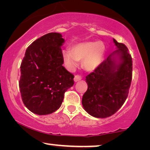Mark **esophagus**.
I'll list each match as a JSON object with an SVG mask.
<instances>
[{"label":"esophagus","instance_id":"obj_1","mask_svg":"<svg viewBox=\"0 0 150 150\" xmlns=\"http://www.w3.org/2000/svg\"><path fill=\"white\" fill-rule=\"evenodd\" d=\"M81 79H82V77L80 75H76L74 76V80L75 82L81 81Z\"/></svg>","mask_w":150,"mask_h":150}]
</instances>
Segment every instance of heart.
Instances as JSON below:
<instances>
[{
  "instance_id": "heart-1",
  "label": "heart",
  "mask_w": 150,
  "mask_h": 150,
  "mask_svg": "<svg viewBox=\"0 0 150 150\" xmlns=\"http://www.w3.org/2000/svg\"><path fill=\"white\" fill-rule=\"evenodd\" d=\"M105 46L102 42H87L77 44L73 50H65L63 52L65 62L69 68H74L83 60V66L88 71L97 68L103 59Z\"/></svg>"
}]
</instances>
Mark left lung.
<instances>
[{
  "label": "left lung",
  "mask_w": 150,
  "mask_h": 150,
  "mask_svg": "<svg viewBox=\"0 0 150 150\" xmlns=\"http://www.w3.org/2000/svg\"><path fill=\"white\" fill-rule=\"evenodd\" d=\"M113 42L118 49L86 76L88 88L82 104L95 117L106 118L115 113L126 101L132 81V59L128 49L115 39Z\"/></svg>",
  "instance_id": "left-lung-1"
}]
</instances>
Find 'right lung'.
Wrapping results in <instances>:
<instances>
[{"mask_svg":"<svg viewBox=\"0 0 150 150\" xmlns=\"http://www.w3.org/2000/svg\"><path fill=\"white\" fill-rule=\"evenodd\" d=\"M64 42L60 33H50L26 49L20 65L19 87L24 104L35 114L56 111L65 92L74 83V76L62 65L61 46Z\"/></svg>","mask_w":150,"mask_h":150,"instance_id":"1","label":"right lung"}]
</instances>
